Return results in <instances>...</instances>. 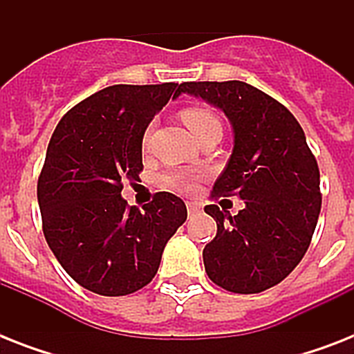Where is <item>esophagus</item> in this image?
I'll return each instance as SVG.
<instances>
[{"instance_id": "34e87169", "label": "esophagus", "mask_w": 354, "mask_h": 354, "mask_svg": "<svg viewBox=\"0 0 354 354\" xmlns=\"http://www.w3.org/2000/svg\"><path fill=\"white\" fill-rule=\"evenodd\" d=\"M187 211L189 215H194V213H198L200 211V205L194 204V202H187Z\"/></svg>"}]
</instances>
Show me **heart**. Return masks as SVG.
I'll list each match as a JSON object with an SVG mask.
<instances>
[{"label":"heart","instance_id":"heart-1","mask_svg":"<svg viewBox=\"0 0 354 354\" xmlns=\"http://www.w3.org/2000/svg\"><path fill=\"white\" fill-rule=\"evenodd\" d=\"M180 115H182V121L185 122V127H187L196 138H198L204 130H207V128L218 127V124H221V121H218V118H216L215 113L202 106L183 108ZM150 130H152V127L147 128V132H145L143 136L145 145L149 141ZM196 178L198 176L193 174V172L169 171L161 176V182H163V185H165L167 189H172V191H178V193H191L194 189V185H196Z\"/></svg>","mask_w":354,"mask_h":354}]
</instances>
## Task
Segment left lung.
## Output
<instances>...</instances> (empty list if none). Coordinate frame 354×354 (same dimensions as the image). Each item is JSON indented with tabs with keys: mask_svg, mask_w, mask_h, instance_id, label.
I'll use <instances>...</instances> for the list:
<instances>
[{
	"mask_svg": "<svg viewBox=\"0 0 354 354\" xmlns=\"http://www.w3.org/2000/svg\"><path fill=\"white\" fill-rule=\"evenodd\" d=\"M180 90L232 121V158L211 200L239 196L246 204L235 216L216 204L204 207L216 221L215 239L202 253L205 272L235 294L272 288L307 253L322 209L318 161L301 124L274 97L241 80L183 82Z\"/></svg>",
	"mask_w": 354,
	"mask_h": 354,
	"instance_id": "obj_1",
	"label": "left lung"
}]
</instances>
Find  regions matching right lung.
<instances>
[{"label": "right lung", "instance_id": "right-lung-1", "mask_svg": "<svg viewBox=\"0 0 354 354\" xmlns=\"http://www.w3.org/2000/svg\"><path fill=\"white\" fill-rule=\"evenodd\" d=\"M182 84H115L75 104L55 128L38 176L46 241L80 286L127 296L154 279L167 241L187 218L174 194L156 193L139 211L122 180L143 171V133Z\"/></svg>", "mask_w": 354, "mask_h": 354}]
</instances>
